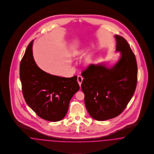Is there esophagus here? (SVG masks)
I'll list each match as a JSON object with an SVG mask.
<instances>
[{
    "mask_svg": "<svg viewBox=\"0 0 154 154\" xmlns=\"http://www.w3.org/2000/svg\"><path fill=\"white\" fill-rule=\"evenodd\" d=\"M83 77H82V76H81V75H78V76L77 81H78V83H79L80 87H81V84H82V81H83Z\"/></svg>",
    "mask_w": 154,
    "mask_h": 154,
    "instance_id": "1",
    "label": "esophagus"
}]
</instances>
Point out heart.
<instances>
[{
	"label": "heart",
	"mask_w": 154,
	"mask_h": 154,
	"mask_svg": "<svg viewBox=\"0 0 154 154\" xmlns=\"http://www.w3.org/2000/svg\"><path fill=\"white\" fill-rule=\"evenodd\" d=\"M86 50H87V48H83L78 49L75 51V54L76 56H81L86 51ZM94 57H95V55L94 53H91L89 54L84 58V60H83L84 64L86 65L91 64L93 62L94 60Z\"/></svg>",
	"instance_id": "1"
}]
</instances>
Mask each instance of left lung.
<instances>
[{
    "label": "left lung",
    "instance_id": "obj_1",
    "mask_svg": "<svg viewBox=\"0 0 154 154\" xmlns=\"http://www.w3.org/2000/svg\"><path fill=\"white\" fill-rule=\"evenodd\" d=\"M116 51L121 52L118 63L111 68L104 64H90L82 72L81 89L90 115L103 121L118 116L133 97L137 82L136 57L125 38L115 35Z\"/></svg>",
    "mask_w": 154,
    "mask_h": 154
}]
</instances>
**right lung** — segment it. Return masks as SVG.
<instances>
[{"label": "right lung", "mask_w": 154, "mask_h": 154, "mask_svg": "<svg viewBox=\"0 0 154 154\" xmlns=\"http://www.w3.org/2000/svg\"><path fill=\"white\" fill-rule=\"evenodd\" d=\"M33 42L28 45L20 66L25 100L41 118L61 121L67 113L71 99L79 90L77 76L60 77L42 70L33 59Z\"/></svg>", "instance_id": "add662e5"}]
</instances>
